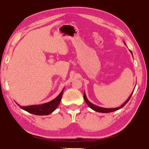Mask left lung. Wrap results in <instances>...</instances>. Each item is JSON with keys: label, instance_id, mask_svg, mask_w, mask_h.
I'll use <instances>...</instances> for the list:
<instances>
[{"label": "left lung", "instance_id": "1", "mask_svg": "<svg viewBox=\"0 0 149 149\" xmlns=\"http://www.w3.org/2000/svg\"><path fill=\"white\" fill-rule=\"evenodd\" d=\"M124 44H125V42H124ZM130 52H132H132L131 51V50H130ZM133 91H134V90H133ZM133 91L132 92V94H131V95L130 96L129 98H128V99H127V100H126V101H125L124 103H123V104H122L121 105L120 107H119L114 108H102V107H98V106H96V105H95V104H93V103L89 101V100L87 99V97H86V95H85V92H84V99H85V102H86V103L88 104V106H89V107L91 108V109H93V110L96 111V112H99L108 113V112H114V111L119 110V109H120V108H122V107H124V106H125L126 104H127V102L130 100V98H131V97H132V94H133Z\"/></svg>", "mask_w": 149, "mask_h": 149}]
</instances>
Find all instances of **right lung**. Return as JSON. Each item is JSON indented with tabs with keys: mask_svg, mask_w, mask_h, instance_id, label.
Listing matches in <instances>:
<instances>
[{
	"mask_svg": "<svg viewBox=\"0 0 149 149\" xmlns=\"http://www.w3.org/2000/svg\"><path fill=\"white\" fill-rule=\"evenodd\" d=\"M63 91H64V89L61 91V93L57 96L51 101L49 102L45 103L39 105H31V106H26V107H22V106L19 105L17 103V104L19 107L24 110L27 111L31 114H35V115H39V116H44V115H49L50 114L56 110V108L59 105L60 101H61Z\"/></svg>",
	"mask_w": 149,
	"mask_h": 149,
	"instance_id": "obj_1",
	"label": "right lung"
}]
</instances>
